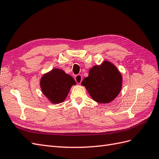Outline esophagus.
<instances>
[{"instance_id":"1","label":"esophagus","mask_w":159,"mask_h":159,"mask_svg":"<svg viewBox=\"0 0 159 159\" xmlns=\"http://www.w3.org/2000/svg\"><path fill=\"white\" fill-rule=\"evenodd\" d=\"M75 79L77 83L80 84L83 80V77H82V76H81V75H77L75 76Z\"/></svg>"}]
</instances>
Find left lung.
<instances>
[{"mask_svg": "<svg viewBox=\"0 0 159 159\" xmlns=\"http://www.w3.org/2000/svg\"><path fill=\"white\" fill-rule=\"evenodd\" d=\"M81 84L96 102L108 103L120 93L122 76L115 65L105 60L101 65H95L90 69L89 76Z\"/></svg>", "mask_w": 159, "mask_h": 159, "instance_id": "obj_1", "label": "left lung"}]
</instances>
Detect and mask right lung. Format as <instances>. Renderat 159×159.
<instances>
[{
	"label": "right lung",
	"mask_w": 159,
	"mask_h": 159,
	"mask_svg": "<svg viewBox=\"0 0 159 159\" xmlns=\"http://www.w3.org/2000/svg\"><path fill=\"white\" fill-rule=\"evenodd\" d=\"M76 84L72 77L61 69L54 68L42 76L40 87L43 94L51 103L58 104L66 98L72 85Z\"/></svg>",
	"instance_id": "right-lung-1"
}]
</instances>
